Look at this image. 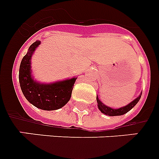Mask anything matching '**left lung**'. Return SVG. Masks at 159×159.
<instances>
[{
	"label": "left lung",
	"instance_id": "obj_1",
	"mask_svg": "<svg viewBox=\"0 0 159 159\" xmlns=\"http://www.w3.org/2000/svg\"><path fill=\"white\" fill-rule=\"evenodd\" d=\"M141 94H142V93H140V94H139V97H137L135 99L133 100V101H132L130 103H129L128 105H126V106H125V107H120V108H118V109L111 108V107H110L106 106L105 104H103L101 101H100L99 98H98L97 96L98 107V109H99L100 111H101V112H102V113H104V114H106V115H107V116H110L124 115V114H125L126 112H128V111H130V110H131V109L133 108V107H134L135 105H136L137 102L139 101L140 98H141Z\"/></svg>",
	"mask_w": 159,
	"mask_h": 159
}]
</instances>
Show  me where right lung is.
<instances>
[{"instance_id": "1", "label": "right lung", "mask_w": 159, "mask_h": 159, "mask_svg": "<svg viewBox=\"0 0 159 159\" xmlns=\"http://www.w3.org/2000/svg\"><path fill=\"white\" fill-rule=\"evenodd\" d=\"M40 43V41L34 43L23 57L20 63L19 80L23 94L30 103L42 110L52 111L61 108L69 102L77 78L52 84H42L34 80L31 75V57Z\"/></svg>"}]
</instances>
